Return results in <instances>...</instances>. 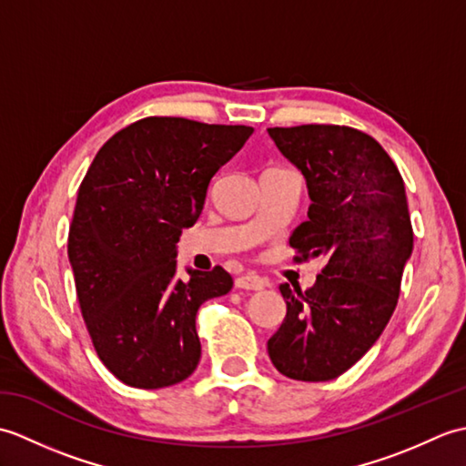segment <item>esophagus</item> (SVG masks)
<instances>
[{
  "instance_id": "esophagus-1",
  "label": "esophagus",
  "mask_w": 466,
  "mask_h": 466,
  "mask_svg": "<svg viewBox=\"0 0 466 466\" xmlns=\"http://www.w3.org/2000/svg\"><path fill=\"white\" fill-rule=\"evenodd\" d=\"M266 286V280L260 279L258 274H244L240 279H236V289L240 290H262Z\"/></svg>"
}]
</instances>
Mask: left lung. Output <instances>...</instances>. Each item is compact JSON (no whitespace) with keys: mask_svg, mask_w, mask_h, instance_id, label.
I'll return each instance as SVG.
<instances>
[{"mask_svg":"<svg viewBox=\"0 0 466 466\" xmlns=\"http://www.w3.org/2000/svg\"><path fill=\"white\" fill-rule=\"evenodd\" d=\"M309 186V220L290 236L294 260L326 258L309 290L280 284L286 319L268 340L272 364L304 382L332 380L359 362L397 309L412 252L407 192L397 164L356 127H268Z\"/></svg>","mask_w":466,"mask_h":466,"instance_id":"8db88e82","label":"left lung"}]
</instances>
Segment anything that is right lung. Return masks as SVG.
<instances>
[{"instance_id":"1","label":"right lung","mask_w":466,"mask_h":466,"mask_svg":"<svg viewBox=\"0 0 466 466\" xmlns=\"http://www.w3.org/2000/svg\"><path fill=\"white\" fill-rule=\"evenodd\" d=\"M252 132L150 116L116 132L84 176L67 256L94 349L124 384L164 389L200 362L198 309L234 282L222 266L177 279L176 242L200 216L212 176Z\"/></svg>"}]
</instances>
